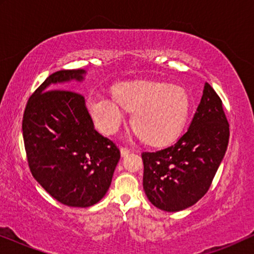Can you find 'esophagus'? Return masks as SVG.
Masks as SVG:
<instances>
[{
    "label": "esophagus",
    "mask_w": 254,
    "mask_h": 254,
    "mask_svg": "<svg viewBox=\"0 0 254 254\" xmlns=\"http://www.w3.org/2000/svg\"><path fill=\"white\" fill-rule=\"evenodd\" d=\"M120 152H121V156H123V157H126V156H128V154H130V149L123 147L120 149Z\"/></svg>",
    "instance_id": "obj_1"
}]
</instances>
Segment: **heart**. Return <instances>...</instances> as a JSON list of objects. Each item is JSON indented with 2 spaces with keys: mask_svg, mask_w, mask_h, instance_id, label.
I'll return each mask as SVG.
<instances>
[{
  "mask_svg": "<svg viewBox=\"0 0 254 254\" xmlns=\"http://www.w3.org/2000/svg\"><path fill=\"white\" fill-rule=\"evenodd\" d=\"M125 110L133 112L131 126L149 144H164L183 129L190 113V97L166 83H128L116 96H99L91 105L97 126L107 134L119 129Z\"/></svg>",
  "mask_w": 254,
  "mask_h": 254,
  "instance_id": "heart-1",
  "label": "heart"
}]
</instances>
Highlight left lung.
Here are the masks:
<instances>
[{
  "label": "left lung",
  "mask_w": 254,
  "mask_h": 254,
  "mask_svg": "<svg viewBox=\"0 0 254 254\" xmlns=\"http://www.w3.org/2000/svg\"><path fill=\"white\" fill-rule=\"evenodd\" d=\"M229 124L222 100L204 83L202 97L185 134L170 147L143 152V190L149 201L164 211L193 206L207 193L223 159Z\"/></svg>",
  "instance_id": "left-lung-1"
}]
</instances>
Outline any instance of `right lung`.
Returning <instances> with one entry per match:
<instances>
[{
    "instance_id": "1",
    "label": "right lung",
    "mask_w": 254,
    "mask_h": 254,
    "mask_svg": "<svg viewBox=\"0 0 254 254\" xmlns=\"http://www.w3.org/2000/svg\"><path fill=\"white\" fill-rule=\"evenodd\" d=\"M84 69L60 70L45 79L26 104L23 137L34 179L59 202L90 207L110 189L120 150L95 129L84 97L62 89L83 82Z\"/></svg>"
}]
</instances>
